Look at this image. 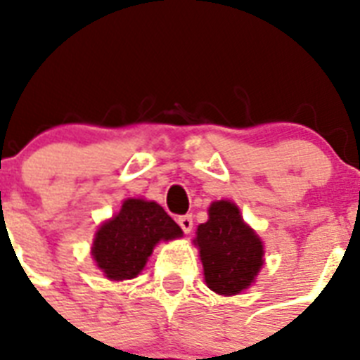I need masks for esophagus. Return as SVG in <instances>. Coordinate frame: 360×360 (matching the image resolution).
Listing matches in <instances>:
<instances>
[{
  "label": "esophagus",
  "mask_w": 360,
  "mask_h": 360,
  "mask_svg": "<svg viewBox=\"0 0 360 360\" xmlns=\"http://www.w3.org/2000/svg\"><path fill=\"white\" fill-rule=\"evenodd\" d=\"M177 224L181 226V230L185 231V233H191L192 226H194V220H192V214H183L177 219Z\"/></svg>",
  "instance_id": "34e87169"
}]
</instances>
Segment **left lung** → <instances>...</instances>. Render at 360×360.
Wrapping results in <instances>:
<instances>
[{"label":"left lung","mask_w":360,"mask_h":360,"mask_svg":"<svg viewBox=\"0 0 360 360\" xmlns=\"http://www.w3.org/2000/svg\"><path fill=\"white\" fill-rule=\"evenodd\" d=\"M196 245L205 282L219 295H237L254 282L263 265V245L243 222L236 203L214 202L209 220L198 226Z\"/></svg>","instance_id":"1"}]
</instances>
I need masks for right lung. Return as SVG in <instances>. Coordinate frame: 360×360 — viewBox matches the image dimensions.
I'll return each instance as SVG.
<instances>
[{
	"instance_id": "add662e5",
	"label": "right lung",
	"mask_w": 360,
	"mask_h": 360,
	"mask_svg": "<svg viewBox=\"0 0 360 360\" xmlns=\"http://www.w3.org/2000/svg\"><path fill=\"white\" fill-rule=\"evenodd\" d=\"M181 236L179 226L158 203L130 198L114 219L98 228L91 252L110 280H127L143 269L158 240Z\"/></svg>"
}]
</instances>
